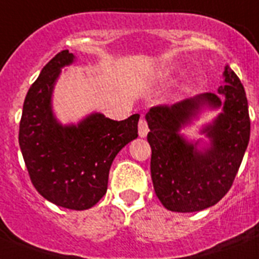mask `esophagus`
<instances>
[{
  "mask_svg": "<svg viewBox=\"0 0 259 259\" xmlns=\"http://www.w3.org/2000/svg\"><path fill=\"white\" fill-rule=\"evenodd\" d=\"M148 132H149L148 123H146V121L144 119V118H141L140 122H138V134H140V137L141 138L146 137V136H148Z\"/></svg>",
  "mask_w": 259,
  "mask_h": 259,
  "instance_id": "1",
  "label": "esophagus"
}]
</instances>
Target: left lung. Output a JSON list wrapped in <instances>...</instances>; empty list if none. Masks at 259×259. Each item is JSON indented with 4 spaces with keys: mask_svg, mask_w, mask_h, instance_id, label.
<instances>
[{
    "mask_svg": "<svg viewBox=\"0 0 259 259\" xmlns=\"http://www.w3.org/2000/svg\"><path fill=\"white\" fill-rule=\"evenodd\" d=\"M218 109L201 126L203 139H189L181 132L203 112ZM145 119L152 181L161 204L175 212H196L217 204L231 188L250 140L247 98L235 72L226 66L217 94L157 106Z\"/></svg>",
    "mask_w": 259,
    "mask_h": 259,
    "instance_id": "8db88e82",
    "label": "left lung"
}]
</instances>
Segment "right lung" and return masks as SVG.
<instances>
[{
    "instance_id": "right-lung-1",
    "label": "right lung",
    "mask_w": 259,
    "mask_h": 259,
    "mask_svg": "<svg viewBox=\"0 0 259 259\" xmlns=\"http://www.w3.org/2000/svg\"><path fill=\"white\" fill-rule=\"evenodd\" d=\"M75 62L64 50L42 68L24 101L18 142L37 192L59 207L83 211L107 191L114 158L138 137L140 115L114 121L93 111L76 123H62L54 111L55 86Z\"/></svg>"
}]
</instances>
